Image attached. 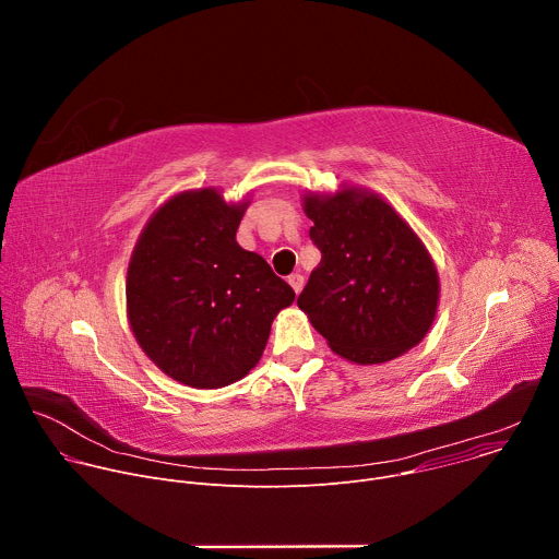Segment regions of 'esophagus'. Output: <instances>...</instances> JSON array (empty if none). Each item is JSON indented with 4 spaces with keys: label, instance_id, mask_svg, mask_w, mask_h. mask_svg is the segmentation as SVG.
<instances>
[{
    "label": "esophagus",
    "instance_id": "34e87169",
    "mask_svg": "<svg viewBox=\"0 0 559 559\" xmlns=\"http://www.w3.org/2000/svg\"><path fill=\"white\" fill-rule=\"evenodd\" d=\"M287 283L292 285V289H294L296 294H300V289H302V285H305V278H302V274L296 272V274H289V276H287Z\"/></svg>",
    "mask_w": 559,
    "mask_h": 559
}]
</instances>
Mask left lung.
<instances>
[{
  "instance_id": "left-lung-1",
  "label": "left lung",
  "mask_w": 559,
  "mask_h": 559,
  "mask_svg": "<svg viewBox=\"0 0 559 559\" xmlns=\"http://www.w3.org/2000/svg\"><path fill=\"white\" fill-rule=\"evenodd\" d=\"M321 263L298 296L316 332L347 360L378 365L418 345L438 307V272L414 229L376 194L307 197Z\"/></svg>"
}]
</instances>
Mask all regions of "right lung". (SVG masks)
I'll return each mask as SVG.
<instances>
[{
	"label": "right lung",
	"instance_id": "add662e5",
	"mask_svg": "<svg viewBox=\"0 0 559 559\" xmlns=\"http://www.w3.org/2000/svg\"><path fill=\"white\" fill-rule=\"evenodd\" d=\"M246 205L218 192L173 197L145 225L128 267V316L141 349L201 389L243 378L263 356L294 289L236 243Z\"/></svg>",
	"mask_w": 559,
	"mask_h": 559
}]
</instances>
